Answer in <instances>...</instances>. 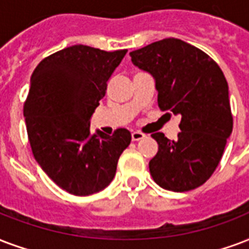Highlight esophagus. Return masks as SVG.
Returning a JSON list of instances; mask_svg holds the SVG:
<instances>
[{
	"instance_id": "obj_1",
	"label": "esophagus",
	"mask_w": 249,
	"mask_h": 249,
	"mask_svg": "<svg viewBox=\"0 0 249 249\" xmlns=\"http://www.w3.org/2000/svg\"><path fill=\"white\" fill-rule=\"evenodd\" d=\"M145 138V134L141 132H133L132 133V140L133 141H140V140H143Z\"/></svg>"
}]
</instances>
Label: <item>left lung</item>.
<instances>
[{"instance_id":"8db88e82","label":"left lung","mask_w":249,"mask_h":249,"mask_svg":"<svg viewBox=\"0 0 249 249\" xmlns=\"http://www.w3.org/2000/svg\"><path fill=\"white\" fill-rule=\"evenodd\" d=\"M130 57L133 65L154 78L159 108L181 116L176 141L151 134L158 153L149 162L150 174L174 192L200 187L217 168L232 132L229 85L221 68L175 37L133 51Z\"/></svg>"}]
</instances>
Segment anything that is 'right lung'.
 <instances>
[{"instance_id":"1","label":"right lung","mask_w":249,"mask_h":249,"mask_svg":"<svg viewBox=\"0 0 249 249\" xmlns=\"http://www.w3.org/2000/svg\"><path fill=\"white\" fill-rule=\"evenodd\" d=\"M126 52L73 45L44 58L31 75L23 115L32 153L45 174L75 196L108 187L132 140L128 129L113 136L90 130L91 116Z\"/></svg>"}]
</instances>
